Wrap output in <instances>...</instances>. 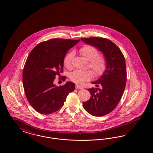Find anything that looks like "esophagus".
Returning a JSON list of instances; mask_svg holds the SVG:
<instances>
[{"label": "esophagus", "mask_w": 153, "mask_h": 153, "mask_svg": "<svg viewBox=\"0 0 153 153\" xmlns=\"http://www.w3.org/2000/svg\"><path fill=\"white\" fill-rule=\"evenodd\" d=\"M76 89H82V87L79 85H76Z\"/></svg>", "instance_id": "obj_1"}]
</instances>
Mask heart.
Wrapping results in <instances>:
<instances>
[{
  "mask_svg": "<svg viewBox=\"0 0 153 153\" xmlns=\"http://www.w3.org/2000/svg\"><path fill=\"white\" fill-rule=\"evenodd\" d=\"M79 53L86 60L89 61L88 67L91 68L94 74L100 76L104 74L107 67L106 58L102 55H99L98 50L90 45H85L79 49ZM74 52L68 53L65 56L63 63L65 67L68 69L72 68ZM93 74L91 71H75L70 74L69 78L72 81L77 84H82L86 81L92 79Z\"/></svg>",
  "mask_w": 153,
  "mask_h": 153,
  "instance_id": "1",
  "label": "heart"
}]
</instances>
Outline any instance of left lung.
Segmentation results:
<instances>
[{
	"label": "left lung",
	"mask_w": 153,
	"mask_h": 153,
	"mask_svg": "<svg viewBox=\"0 0 153 153\" xmlns=\"http://www.w3.org/2000/svg\"><path fill=\"white\" fill-rule=\"evenodd\" d=\"M81 39L98 49L106 60L104 74L92 82L101 88L88 89L91 97L83 103L85 110L92 116H103L116 108L123 94L127 76L125 57L120 48L109 39L93 37Z\"/></svg>",
	"instance_id": "1"
}]
</instances>
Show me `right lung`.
Masks as SVG:
<instances>
[{
    "label": "right lung",
    "mask_w": 153,
    "mask_h": 153,
    "mask_svg": "<svg viewBox=\"0 0 153 153\" xmlns=\"http://www.w3.org/2000/svg\"><path fill=\"white\" fill-rule=\"evenodd\" d=\"M79 41L51 39L38 44L28 55L23 72V84L28 101L37 112L50 114L57 111L68 94L74 90L72 82L56 86L53 81L63 71V60L68 51Z\"/></svg>",
    "instance_id": "obj_1"
}]
</instances>
